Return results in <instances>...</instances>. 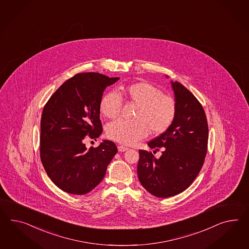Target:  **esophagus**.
Masks as SVG:
<instances>
[{
  "label": "esophagus",
  "instance_id": "1",
  "mask_svg": "<svg viewBox=\"0 0 249 249\" xmlns=\"http://www.w3.org/2000/svg\"><path fill=\"white\" fill-rule=\"evenodd\" d=\"M118 149H119V151H120V152H124V151H127L128 148H126L125 146H122V145H120V146H118Z\"/></svg>",
  "mask_w": 249,
  "mask_h": 249
}]
</instances>
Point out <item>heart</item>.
Instances as JSON below:
<instances>
[{"label": "heart", "mask_w": 249, "mask_h": 249, "mask_svg": "<svg viewBox=\"0 0 249 249\" xmlns=\"http://www.w3.org/2000/svg\"><path fill=\"white\" fill-rule=\"evenodd\" d=\"M121 97L137 105L134 121L110 122L106 128L107 138L124 145H132L152 134L167 131L175 121L177 103L169 95L146 81H138L120 88V93L110 91L101 97L99 108L103 117L115 119L120 114Z\"/></svg>", "instance_id": "1"}]
</instances>
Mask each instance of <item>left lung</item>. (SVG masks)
I'll return each instance as SVG.
<instances>
[{
  "label": "left lung",
  "instance_id": "left-lung-1",
  "mask_svg": "<svg viewBox=\"0 0 249 249\" xmlns=\"http://www.w3.org/2000/svg\"><path fill=\"white\" fill-rule=\"evenodd\" d=\"M177 115L167 131L148 142L151 151L140 149L138 176L150 194L168 197L181 193L198 175L208 150L209 125L200 102L179 82H171Z\"/></svg>",
  "mask_w": 249,
  "mask_h": 249
}]
</instances>
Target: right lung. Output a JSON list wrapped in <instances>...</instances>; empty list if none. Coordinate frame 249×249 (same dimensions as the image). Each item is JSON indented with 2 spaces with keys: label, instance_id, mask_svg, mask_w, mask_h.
I'll return each instance as SVG.
<instances>
[{
  "label": "right lung",
  "instance_id": "1",
  "mask_svg": "<svg viewBox=\"0 0 249 249\" xmlns=\"http://www.w3.org/2000/svg\"><path fill=\"white\" fill-rule=\"evenodd\" d=\"M119 78L98 72L74 75L59 88L43 107L40 120V156L49 178L61 190L84 195L101 183L118 151L103 141L87 149L85 139L102 133L99 104L106 87Z\"/></svg>",
  "mask_w": 249,
  "mask_h": 249
}]
</instances>
